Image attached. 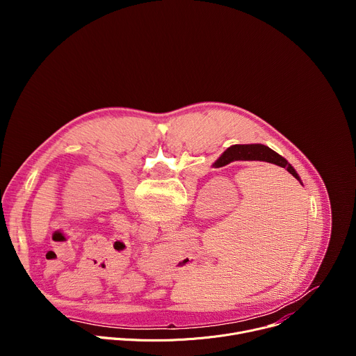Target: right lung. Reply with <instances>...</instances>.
Returning <instances> with one entry per match:
<instances>
[{
    "label": "right lung",
    "instance_id": "right-lung-1",
    "mask_svg": "<svg viewBox=\"0 0 356 356\" xmlns=\"http://www.w3.org/2000/svg\"><path fill=\"white\" fill-rule=\"evenodd\" d=\"M235 161H261V162H268L277 165L280 168H284L291 176H294L300 183V176L294 170V168L279 154H276L275 150L270 147L257 143V145H234L228 147L224 154L218 158V161L213 165L214 168H222L231 162Z\"/></svg>",
    "mask_w": 356,
    "mask_h": 356
}]
</instances>
